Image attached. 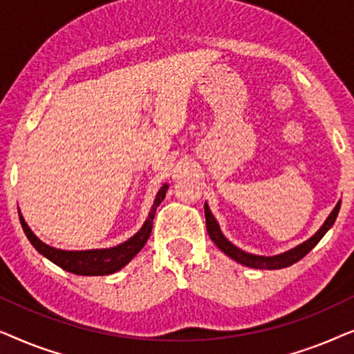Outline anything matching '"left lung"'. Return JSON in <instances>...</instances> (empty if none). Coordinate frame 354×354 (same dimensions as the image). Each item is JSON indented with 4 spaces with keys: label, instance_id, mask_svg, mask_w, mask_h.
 Listing matches in <instances>:
<instances>
[{
    "label": "left lung",
    "instance_id": "8db88e82",
    "mask_svg": "<svg viewBox=\"0 0 354 354\" xmlns=\"http://www.w3.org/2000/svg\"><path fill=\"white\" fill-rule=\"evenodd\" d=\"M340 205L342 201H338L335 207H333L330 214L326 221H324V224L321 225V229H319L316 234L313 236H309L306 241H303V243H299L295 246V248L288 250V251H283V253L280 254H274V256H261V254H253V253H248V251H243L239 246H235L232 241H229L225 239V235L222 234L219 224H217L216 217L212 216V212L209 209V206H207V203H205V217H206V229H207V234H209L211 240L214 241L217 248L221 251H224V253L232 258L236 263L246 266V268H253V269H268V270H274V269H283V268H288V266H292L295 263H298L299 259L304 258L309 251H311L314 246H316L319 241L324 235L327 234L328 230H330V227L333 225V222H335L337 216H338V211H340Z\"/></svg>",
    "mask_w": 354,
    "mask_h": 354
}]
</instances>
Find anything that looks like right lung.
<instances>
[{"label":"right lung","mask_w":354,"mask_h":354,"mask_svg":"<svg viewBox=\"0 0 354 354\" xmlns=\"http://www.w3.org/2000/svg\"><path fill=\"white\" fill-rule=\"evenodd\" d=\"M169 185H164L159 188L154 203L149 209V214L147 221L143 222L142 229H140L133 236H130L124 243L115 245L113 248H98V250H82V251H69V250H59L55 246L46 245L45 241H41L38 236L33 234L30 227L27 225L26 219H24L22 212L19 211V219H21L22 229L26 232L27 239L33 245L38 253L45 256L46 259H50L51 263L59 266L61 269L67 270L71 274L77 275H109L118 272L127 266L135 256L140 253V250L143 248L147 243L149 235H151L153 229V219L156 214V207L161 205L164 196H166Z\"/></svg>","instance_id":"obj_1"}]
</instances>
